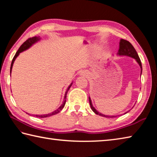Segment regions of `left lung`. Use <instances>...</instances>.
I'll use <instances>...</instances> for the list:
<instances>
[{
    "instance_id": "8db88e82",
    "label": "left lung",
    "mask_w": 157,
    "mask_h": 157,
    "mask_svg": "<svg viewBox=\"0 0 157 157\" xmlns=\"http://www.w3.org/2000/svg\"><path fill=\"white\" fill-rule=\"evenodd\" d=\"M118 54H119V55H123V56L125 55V56H130L132 58L135 59L137 63L139 64L140 67H141V69L142 70V65H141V60H140V58L139 57V55H138V54H137L136 51L135 50V49H134L132 45V44L129 42V41L124 40V39H121L119 53ZM89 101H90V107H91V109H92V111L94 112L95 114H98V115H100V116H102L104 117H107V118H112V117H117V116H106V115L102 114L101 113H100V112H98L97 109H96L94 107H93L92 104L91 98H90V97H89ZM127 112H126V113H127ZM126 113H125V114H126Z\"/></svg>"
}]
</instances>
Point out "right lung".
Returning a JSON list of instances; mask_svg holds the SVG:
<instances>
[{
	"instance_id": "1",
	"label": "right lung",
	"mask_w": 157,
	"mask_h": 157,
	"mask_svg": "<svg viewBox=\"0 0 157 157\" xmlns=\"http://www.w3.org/2000/svg\"><path fill=\"white\" fill-rule=\"evenodd\" d=\"M39 40V38H38V37H36V36H34V37H32V38H29L28 39L26 40V41H25V42L22 44L21 46L19 48V49H18V51L16 52V53L15 54V56H13V59H12V64H11V67H10V72L11 71H12V66H13V62H14V60L16 59V58L17 57L19 54L21 53V52H22L24 50H25V49H28L30 46H31L32 44H34V43L36 42L37 40ZM71 86V84L70 85V86H69L68 87V90L70 88V87ZM66 95V94H65ZM66 96H65V99L64 101H63V102L62 103L61 106L60 107V108L59 109H57L56 110H55L54 112H52V113L50 114H45V115H34V116L36 117H38V118H45V117H50V116H52V115H54V114H56L57 113H59V112H60L62 110V109L64 108L65 106V102H66Z\"/></svg>"
}]
</instances>
